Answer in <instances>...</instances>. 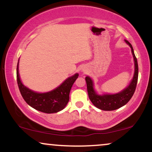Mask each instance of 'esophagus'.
I'll list each match as a JSON object with an SVG mask.
<instances>
[{
  "label": "esophagus",
  "mask_w": 152,
  "mask_h": 152,
  "mask_svg": "<svg viewBox=\"0 0 152 152\" xmlns=\"http://www.w3.org/2000/svg\"><path fill=\"white\" fill-rule=\"evenodd\" d=\"M81 72L83 73V74H86L87 72V69H85V68H83V69H81Z\"/></svg>",
  "instance_id": "1"
}]
</instances>
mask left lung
I'll return each instance as SVG.
<instances>
[{
	"label": "left lung",
	"instance_id": "obj_1",
	"mask_svg": "<svg viewBox=\"0 0 152 152\" xmlns=\"http://www.w3.org/2000/svg\"><path fill=\"white\" fill-rule=\"evenodd\" d=\"M124 41L131 48L134 61V73L133 78L126 88L116 94L105 93L99 94L94 88V83L92 78L88 76L85 78L86 81L87 91H88V97L91 102L96 107L103 111H114L126 105L132 99L135 91L138 81V74H139L137 59L135 56L132 44L126 40H124Z\"/></svg>",
	"mask_w": 152,
	"mask_h": 152
}]
</instances>
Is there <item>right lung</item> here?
<instances>
[{"label": "right lung", "mask_w": 152, "mask_h": 152, "mask_svg": "<svg viewBox=\"0 0 152 152\" xmlns=\"http://www.w3.org/2000/svg\"><path fill=\"white\" fill-rule=\"evenodd\" d=\"M18 68L19 59L17 65V82L23 98L29 106L37 111L46 114L57 113L66 107L69 101L71 87L78 76V73L69 76L54 89L44 93H39L30 89L22 83Z\"/></svg>", "instance_id": "obj_1"}]
</instances>
